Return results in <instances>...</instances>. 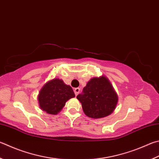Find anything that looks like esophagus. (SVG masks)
I'll return each instance as SVG.
<instances>
[{
	"label": "esophagus",
	"mask_w": 159,
	"mask_h": 159,
	"mask_svg": "<svg viewBox=\"0 0 159 159\" xmlns=\"http://www.w3.org/2000/svg\"><path fill=\"white\" fill-rule=\"evenodd\" d=\"M74 94H75V95H76L79 93V92H80V89L79 88H75L74 89Z\"/></svg>",
	"instance_id": "1"
}]
</instances>
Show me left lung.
Here are the masks:
<instances>
[{
	"instance_id": "obj_1",
	"label": "left lung",
	"mask_w": 159,
	"mask_h": 159,
	"mask_svg": "<svg viewBox=\"0 0 159 159\" xmlns=\"http://www.w3.org/2000/svg\"><path fill=\"white\" fill-rule=\"evenodd\" d=\"M76 98L81 103L85 114L94 119L111 114L118 100L116 92L105 76L92 79Z\"/></svg>"
}]
</instances>
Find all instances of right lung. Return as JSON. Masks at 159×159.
I'll return each mask as SVG.
<instances>
[{
	"instance_id": "right-lung-1",
	"label": "right lung",
	"mask_w": 159,
	"mask_h": 159,
	"mask_svg": "<svg viewBox=\"0 0 159 159\" xmlns=\"http://www.w3.org/2000/svg\"><path fill=\"white\" fill-rule=\"evenodd\" d=\"M75 97L71 87L62 80L55 79L46 83L39 92L38 100L40 108L48 114L56 115L67 101Z\"/></svg>"
}]
</instances>
